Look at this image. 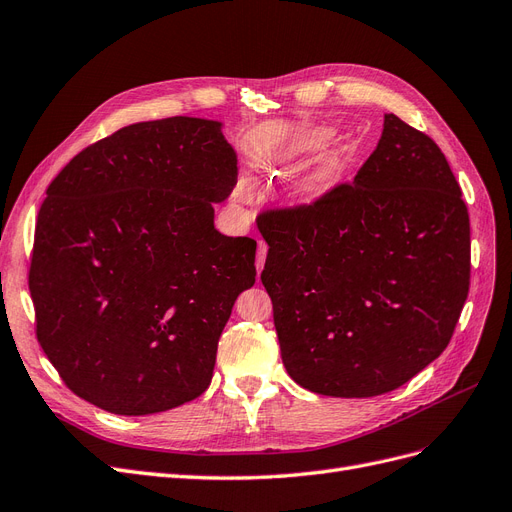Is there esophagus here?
<instances>
[{"label":"esophagus","instance_id":"1","mask_svg":"<svg viewBox=\"0 0 512 512\" xmlns=\"http://www.w3.org/2000/svg\"><path fill=\"white\" fill-rule=\"evenodd\" d=\"M267 250H269V245L264 243V241H258V254H256V269H258V273L264 267V258H267Z\"/></svg>","mask_w":512,"mask_h":512}]
</instances>
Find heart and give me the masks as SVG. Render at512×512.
<instances>
[{"mask_svg":"<svg viewBox=\"0 0 512 512\" xmlns=\"http://www.w3.org/2000/svg\"><path fill=\"white\" fill-rule=\"evenodd\" d=\"M326 139H328V133L322 131V129H313V131H307V133H303V135H298V137L294 139V142H292L290 150H288V156L305 154V152L322 148V146L326 144ZM337 171H339L337 158H326V161L320 165V169L315 171L313 180H311V186L317 188V186L328 184V182L334 178V175H337Z\"/></svg>","mask_w":512,"mask_h":512,"instance_id":"heart-1","label":"heart"}]
</instances>
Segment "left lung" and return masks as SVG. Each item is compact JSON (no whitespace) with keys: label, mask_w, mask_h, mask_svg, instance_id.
<instances>
[{"label":"left lung","mask_w":512,"mask_h":512,"mask_svg":"<svg viewBox=\"0 0 512 512\" xmlns=\"http://www.w3.org/2000/svg\"><path fill=\"white\" fill-rule=\"evenodd\" d=\"M256 224L281 360L305 390L392 392L449 345L470 286L468 209L445 154L396 114L354 182Z\"/></svg>","instance_id":"left-lung-1"}]
</instances>
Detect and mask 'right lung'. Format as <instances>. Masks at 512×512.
<instances>
[{"label":"right lung","instance_id":"obj_1","mask_svg":"<svg viewBox=\"0 0 512 512\" xmlns=\"http://www.w3.org/2000/svg\"><path fill=\"white\" fill-rule=\"evenodd\" d=\"M237 184L222 122H137L84 148L50 182L29 290L44 354L76 396L152 415L201 396L256 241L226 237L214 203Z\"/></svg>","mask_w":512,"mask_h":512}]
</instances>
